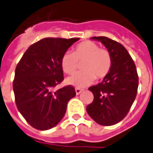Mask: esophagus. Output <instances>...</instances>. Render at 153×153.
I'll use <instances>...</instances> for the list:
<instances>
[{
  "label": "esophagus",
  "instance_id": "34e87169",
  "mask_svg": "<svg viewBox=\"0 0 153 153\" xmlns=\"http://www.w3.org/2000/svg\"><path fill=\"white\" fill-rule=\"evenodd\" d=\"M82 91V89H80V88H76L75 89V92H76V95H79Z\"/></svg>",
  "mask_w": 153,
  "mask_h": 153
}]
</instances>
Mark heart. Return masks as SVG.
<instances>
[{
	"label": "heart",
	"instance_id": "obj_1",
	"mask_svg": "<svg viewBox=\"0 0 153 153\" xmlns=\"http://www.w3.org/2000/svg\"><path fill=\"white\" fill-rule=\"evenodd\" d=\"M82 63L83 71L69 77L65 80L68 85L79 88L88 87L98 79L108 75L112 68V56L105 48H100L95 42L87 40L80 43L74 48V52H65L62 56L61 65L67 74H73L76 71L79 62Z\"/></svg>",
	"mask_w": 153,
	"mask_h": 153
}]
</instances>
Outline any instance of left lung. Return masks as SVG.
Wrapping results in <instances>:
<instances>
[{
  "label": "left lung",
  "mask_w": 153,
  "mask_h": 153,
  "mask_svg": "<svg viewBox=\"0 0 153 153\" xmlns=\"http://www.w3.org/2000/svg\"><path fill=\"white\" fill-rule=\"evenodd\" d=\"M105 45L112 56L110 72L100 83L88 88L94 96L87 106L89 116L102 126L119 123L128 114L136 97L139 77L134 61L123 45L105 36H95Z\"/></svg>",
  "instance_id": "8db88e82"
}]
</instances>
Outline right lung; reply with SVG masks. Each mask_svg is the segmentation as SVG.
Listing matches in <instances>:
<instances>
[{
	"label": "right lung",
	"mask_w": 153,
	"mask_h": 153,
	"mask_svg": "<svg viewBox=\"0 0 153 153\" xmlns=\"http://www.w3.org/2000/svg\"><path fill=\"white\" fill-rule=\"evenodd\" d=\"M79 38H45L25 52L15 69L13 89L17 108L32 127L46 131L63 118L68 101L75 97L72 86L52 90L64 79L61 60Z\"/></svg>",
	"instance_id": "right-lung-1"
}]
</instances>
